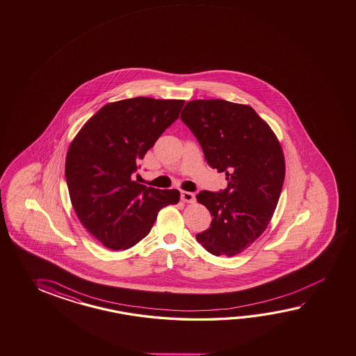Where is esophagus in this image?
<instances>
[{"instance_id": "obj_1", "label": "esophagus", "mask_w": 356, "mask_h": 356, "mask_svg": "<svg viewBox=\"0 0 356 356\" xmlns=\"http://www.w3.org/2000/svg\"><path fill=\"white\" fill-rule=\"evenodd\" d=\"M181 198L184 202L193 203L195 201V195L193 192H186V191H181Z\"/></svg>"}]
</instances>
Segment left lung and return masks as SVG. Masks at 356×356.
<instances>
[{
  "label": "left lung",
  "mask_w": 356,
  "mask_h": 356,
  "mask_svg": "<svg viewBox=\"0 0 356 356\" xmlns=\"http://www.w3.org/2000/svg\"><path fill=\"white\" fill-rule=\"evenodd\" d=\"M181 120L198 140L209 167L225 172L227 181L223 191L197 195L212 221L195 238L216 257H234L272 220L286 175L282 147L250 106L195 99L183 108Z\"/></svg>",
  "instance_id": "1"
}]
</instances>
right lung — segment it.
Masks as SVG:
<instances>
[{
	"label": "right lung",
	"instance_id": "1",
	"mask_svg": "<svg viewBox=\"0 0 356 356\" xmlns=\"http://www.w3.org/2000/svg\"><path fill=\"white\" fill-rule=\"evenodd\" d=\"M184 101L135 97L98 110L72 141L65 179L79 221L106 248L129 249L152 230L179 191L134 181L139 163L178 119Z\"/></svg>",
	"mask_w": 356,
	"mask_h": 356
}]
</instances>
